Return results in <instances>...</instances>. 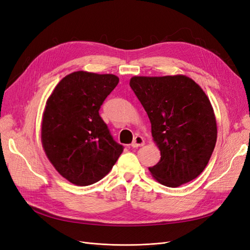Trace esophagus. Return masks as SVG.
<instances>
[{
	"label": "esophagus",
	"instance_id": "esophagus-1",
	"mask_svg": "<svg viewBox=\"0 0 250 250\" xmlns=\"http://www.w3.org/2000/svg\"><path fill=\"white\" fill-rule=\"evenodd\" d=\"M144 144H145V141H144V139L141 137V135H137V137L133 139V142L131 143V147L132 148H138V147L143 146Z\"/></svg>",
	"mask_w": 250,
	"mask_h": 250
}]
</instances>
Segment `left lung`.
Wrapping results in <instances>:
<instances>
[{"label":"left lung","mask_w":250,"mask_h":250,"mask_svg":"<svg viewBox=\"0 0 250 250\" xmlns=\"http://www.w3.org/2000/svg\"><path fill=\"white\" fill-rule=\"evenodd\" d=\"M129 84L161 151V161L149 168L152 177L177 188L200 175L217 141L215 112L203 89L186 75L133 76Z\"/></svg>","instance_id":"obj_1"}]
</instances>
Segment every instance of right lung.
<instances>
[{
  "label": "right lung",
  "mask_w": 250,
  "mask_h": 250,
  "mask_svg": "<svg viewBox=\"0 0 250 250\" xmlns=\"http://www.w3.org/2000/svg\"><path fill=\"white\" fill-rule=\"evenodd\" d=\"M118 83L116 75L77 71L60 80L46 102L42 148L53 167L73 185L101 180L123 152L99 115Z\"/></svg>",
  "instance_id": "1"
}]
</instances>
